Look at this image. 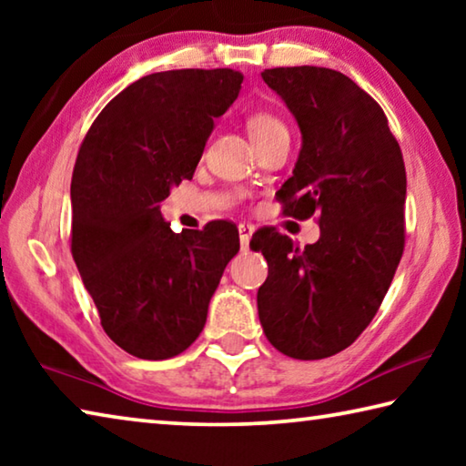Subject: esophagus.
Wrapping results in <instances>:
<instances>
[{
  "label": "esophagus",
  "instance_id": "1",
  "mask_svg": "<svg viewBox=\"0 0 466 466\" xmlns=\"http://www.w3.org/2000/svg\"><path fill=\"white\" fill-rule=\"evenodd\" d=\"M252 232H255V226H252V224H247V222L238 224V234H240L242 248L248 247V242H250V238H252Z\"/></svg>",
  "mask_w": 466,
  "mask_h": 466
}]
</instances>
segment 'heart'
Instances as JSON below:
<instances>
[{
  "instance_id": "heart-1",
  "label": "heart",
  "mask_w": 466,
  "mask_h": 466,
  "mask_svg": "<svg viewBox=\"0 0 466 466\" xmlns=\"http://www.w3.org/2000/svg\"><path fill=\"white\" fill-rule=\"evenodd\" d=\"M247 127L252 141H255V144H261L263 139L273 136L275 131L286 129V125H283L279 116L269 113V110H255V113L247 119Z\"/></svg>"
}]
</instances>
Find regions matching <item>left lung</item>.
<instances>
[{"instance_id": "1", "label": "left lung", "mask_w": 466, "mask_h": 466, "mask_svg": "<svg viewBox=\"0 0 466 466\" xmlns=\"http://www.w3.org/2000/svg\"><path fill=\"white\" fill-rule=\"evenodd\" d=\"M261 76L302 131L278 199L286 216L317 214L320 238L299 248L275 228L252 236L269 265L258 319L275 350L322 360L356 341L390 288L405 248V162L380 105L341 72L299 66Z\"/></svg>"}]
</instances>
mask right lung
Segmentation results:
<instances>
[{"instance_id": "obj_1", "label": "right lung", "mask_w": 466, "mask_h": 466, "mask_svg": "<svg viewBox=\"0 0 466 466\" xmlns=\"http://www.w3.org/2000/svg\"><path fill=\"white\" fill-rule=\"evenodd\" d=\"M242 80L228 67L144 76L100 110L77 152L72 255L105 333L136 358H175L199 337L240 248L226 219L172 232L160 203L193 178Z\"/></svg>"}]
</instances>
